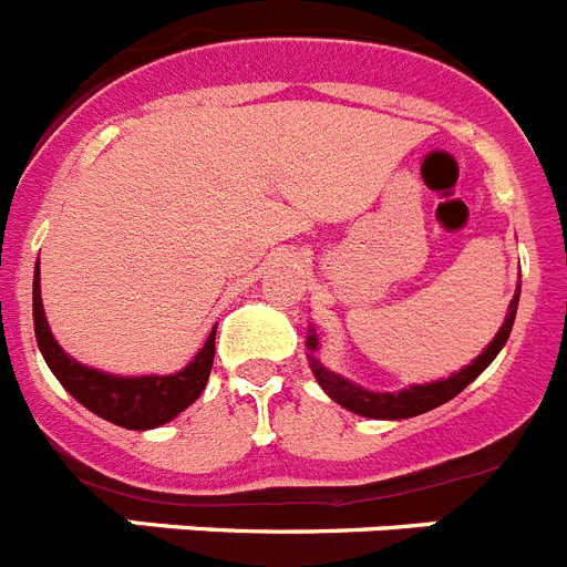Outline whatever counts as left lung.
<instances>
[{
  "label": "left lung",
  "mask_w": 567,
  "mask_h": 567,
  "mask_svg": "<svg viewBox=\"0 0 567 567\" xmlns=\"http://www.w3.org/2000/svg\"><path fill=\"white\" fill-rule=\"evenodd\" d=\"M517 307H519V280H517V292H514V298H511L508 303V315H505L503 327H499V332L494 334V340L485 346L483 354H477V358L471 360L468 365H463L460 372L449 374V378L432 380V383H412V385H405V389H400V392H372V389H363V385L340 378L338 372H332V369L323 365V360L318 358L320 343L312 327H309V334H307L309 369H312L320 389H323L334 403L343 405L346 412L360 414V417H372V420L417 417V414L432 412V409H437V405L457 398L471 380H477L480 374L488 369L491 360L497 358L499 349L508 343V334L511 329H514V318H517Z\"/></svg>",
  "instance_id": "left-lung-1"
}]
</instances>
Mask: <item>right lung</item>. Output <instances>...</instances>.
<instances>
[{
	"label": "right lung",
	"instance_id": "right-lung-1",
	"mask_svg": "<svg viewBox=\"0 0 567 567\" xmlns=\"http://www.w3.org/2000/svg\"><path fill=\"white\" fill-rule=\"evenodd\" d=\"M33 329L37 343L50 372L56 374L59 383L68 389L84 409L99 414L107 423L147 432L169 423L173 417L202 398L204 385L209 380L215 354V329L209 332L202 352L195 354L182 372L173 374H110L93 365L79 363L64 352L59 340L48 327V315L42 307V287H39V264L33 269Z\"/></svg>",
	"mask_w": 567,
	"mask_h": 567
}]
</instances>
